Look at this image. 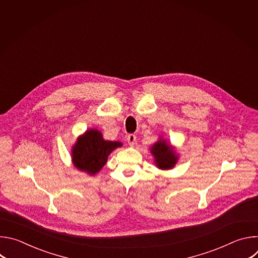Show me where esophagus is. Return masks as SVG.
Returning <instances> with one entry per match:
<instances>
[{
    "label": "esophagus",
    "instance_id": "34e87169",
    "mask_svg": "<svg viewBox=\"0 0 258 258\" xmlns=\"http://www.w3.org/2000/svg\"><path fill=\"white\" fill-rule=\"evenodd\" d=\"M136 139H137V137H136L135 135H133V134L128 135V136H127V142H128V145H130V146H134V145H135V143H136Z\"/></svg>",
    "mask_w": 258,
    "mask_h": 258
}]
</instances>
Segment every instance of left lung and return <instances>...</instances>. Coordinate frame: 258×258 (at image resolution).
I'll return each instance as SVG.
<instances>
[{
  "label": "left lung",
  "mask_w": 258,
  "mask_h": 258,
  "mask_svg": "<svg viewBox=\"0 0 258 258\" xmlns=\"http://www.w3.org/2000/svg\"><path fill=\"white\" fill-rule=\"evenodd\" d=\"M155 159V164L160 169H170L174 167L177 162L178 156L175 151L165 140L159 139L150 149Z\"/></svg>",
  "instance_id": "obj_1"
}]
</instances>
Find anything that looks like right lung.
<instances>
[{
    "label": "right lung",
    "instance_id": "right-lung-1",
    "mask_svg": "<svg viewBox=\"0 0 258 258\" xmlns=\"http://www.w3.org/2000/svg\"><path fill=\"white\" fill-rule=\"evenodd\" d=\"M121 146L122 144L118 141L104 140L102 133L98 130H88L78 138L72 147V162L78 169L94 175L106 164L110 153Z\"/></svg>",
    "mask_w": 258,
    "mask_h": 258
}]
</instances>
